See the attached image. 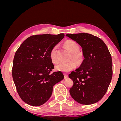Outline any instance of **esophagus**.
I'll list each match as a JSON object with an SVG mask.
<instances>
[{
	"mask_svg": "<svg viewBox=\"0 0 121 121\" xmlns=\"http://www.w3.org/2000/svg\"><path fill=\"white\" fill-rule=\"evenodd\" d=\"M64 78H65V79H67V78H68V75L67 74H65V73H64Z\"/></svg>",
	"mask_w": 121,
	"mask_h": 121,
	"instance_id": "obj_1",
	"label": "esophagus"
}]
</instances>
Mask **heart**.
Wrapping results in <instances>:
<instances>
[{
  "label": "heart",
  "mask_w": 121,
  "mask_h": 121,
  "mask_svg": "<svg viewBox=\"0 0 121 121\" xmlns=\"http://www.w3.org/2000/svg\"><path fill=\"white\" fill-rule=\"evenodd\" d=\"M65 48L71 53L69 60L68 62H63L57 65L56 69L58 71L69 72L74 69L77 65L76 61L78 64H81L84 59L83 52L79 50V46L78 44L72 40H67L64 43ZM57 46H55L51 49L50 52V58L52 63L57 64L59 61L57 56Z\"/></svg>",
  "instance_id": "1"
}]
</instances>
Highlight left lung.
Listing matches in <instances>:
<instances>
[{
  "mask_svg": "<svg viewBox=\"0 0 121 121\" xmlns=\"http://www.w3.org/2000/svg\"><path fill=\"white\" fill-rule=\"evenodd\" d=\"M65 36L82 47L84 59L79 68L69 75L74 82L69 93L78 103L88 105L99 101L107 92L112 76L111 54L104 42L88 33Z\"/></svg>",
  "mask_w": 121,
  "mask_h": 121,
  "instance_id": "1",
  "label": "left lung"
}]
</instances>
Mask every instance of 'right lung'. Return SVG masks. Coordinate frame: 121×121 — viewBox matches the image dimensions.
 <instances>
[{"mask_svg":"<svg viewBox=\"0 0 121 121\" xmlns=\"http://www.w3.org/2000/svg\"><path fill=\"white\" fill-rule=\"evenodd\" d=\"M65 35H33L26 39L16 52L12 75L17 91L26 103L41 105L52 95L53 86L64 78L61 72L51 73L54 65L50 52Z\"/></svg>","mask_w":121,"mask_h":121,"instance_id":"add662e5","label":"right lung"}]
</instances>
